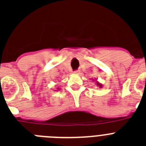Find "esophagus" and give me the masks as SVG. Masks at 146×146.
Returning a JSON list of instances; mask_svg holds the SVG:
<instances>
[{"label": "esophagus", "instance_id": "1", "mask_svg": "<svg viewBox=\"0 0 146 146\" xmlns=\"http://www.w3.org/2000/svg\"><path fill=\"white\" fill-rule=\"evenodd\" d=\"M74 74H79V73H80V70H75L74 72Z\"/></svg>", "mask_w": 146, "mask_h": 146}]
</instances>
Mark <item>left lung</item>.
Wrapping results in <instances>:
<instances>
[{
    "instance_id": "obj_1",
    "label": "left lung",
    "mask_w": 146,
    "mask_h": 146,
    "mask_svg": "<svg viewBox=\"0 0 146 146\" xmlns=\"http://www.w3.org/2000/svg\"><path fill=\"white\" fill-rule=\"evenodd\" d=\"M94 80H93V81H94ZM96 86H99V88H102V85L100 82H98V81H96Z\"/></svg>"
}]
</instances>
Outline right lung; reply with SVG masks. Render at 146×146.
Segmentation results:
<instances>
[{"instance_id": "right-lung-1", "label": "right lung", "mask_w": 146, "mask_h": 146, "mask_svg": "<svg viewBox=\"0 0 146 146\" xmlns=\"http://www.w3.org/2000/svg\"><path fill=\"white\" fill-rule=\"evenodd\" d=\"M57 89H58V90H59V88H57ZM55 91H56V90H55Z\"/></svg>"}]
</instances>
